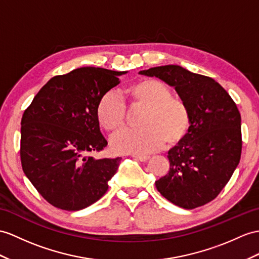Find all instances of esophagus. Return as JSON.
<instances>
[{"label":"esophagus","instance_id":"esophagus-1","mask_svg":"<svg viewBox=\"0 0 259 259\" xmlns=\"http://www.w3.org/2000/svg\"><path fill=\"white\" fill-rule=\"evenodd\" d=\"M133 157L140 161H147L150 158L149 156H145V155H133Z\"/></svg>","mask_w":259,"mask_h":259}]
</instances>
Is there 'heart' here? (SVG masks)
<instances>
[{"mask_svg": "<svg viewBox=\"0 0 259 259\" xmlns=\"http://www.w3.org/2000/svg\"><path fill=\"white\" fill-rule=\"evenodd\" d=\"M169 88L150 78L136 80L121 90V98L131 105L142 106L140 130L125 131L112 141V148L119 154H147L160 149L166 143L172 147L180 143L190 128V112L179 98L171 97ZM99 125L114 135L125 126V106L116 96L106 93L97 104Z\"/></svg>", "mask_w": 259, "mask_h": 259, "instance_id": "heart-1", "label": "heart"}]
</instances>
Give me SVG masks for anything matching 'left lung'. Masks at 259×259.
<instances>
[{
    "label": "left lung",
    "mask_w": 259,
    "mask_h": 259,
    "mask_svg": "<svg viewBox=\"0 0 259 259\" xmlns=\"http://www.w3.org/2000/svg\"><path fill=\"white\" fill-rule=\"evenodd\" d=\"M138 73L174 87L190 112V128L168 151L170 168L155 182L157 190L184 209L210 202L241 159V114L235 102L215 80L181 66L155 67Z\"/></svg>",
    "instance_id": "1"
}]
</instances>
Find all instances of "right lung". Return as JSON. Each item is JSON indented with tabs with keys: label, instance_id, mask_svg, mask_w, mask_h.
<instances>
[{
	"label": "right lung",
	"instance_id": "1",
	"mask_svg": "<svg viewBox=\"0 0 259 259\" xmlns=\"http://www.w3.org/2000/svg\"><path fill=\"white\" fill-rule=\"evenodd\" d=\"M127 71L83 67L56 75L36 94L21 122L23 171L42 198L61 210L78 211L108 191L121 158L96 159L108 142L97 104Z\"/></svg>",
	"mask_w": 259,
	"mask_h": 259
}]
</instances>
